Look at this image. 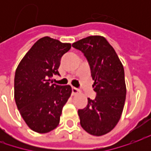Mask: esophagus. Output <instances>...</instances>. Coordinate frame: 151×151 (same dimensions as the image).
Instances as JSON below:
<instances>
[{"mask_svg":"<svg viewBox=\"0 0 151 151\" xmlns=\"http://www.w3.org/2000/svg\"><path fill=\"white\" fill-rule=\"evenodd\" d=\"M78 92H80V90H79L78 88H76V87H72V94L73 95H75V94H77Z\"/></svg>","mask_w":151,"mask_h":151,"instance_id":"1","label":"esophagus"}]
</instances>
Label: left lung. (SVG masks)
<instances>
[{
  "label": "left lung",
  "mask_w": 151,
  "mask_h": 151,
  "mask_svg": "<svg viewBox=\"0 0 151 151\" xmlns=\"http://www.w3.org/2000/svg\"><path fill=\"white\" fill-rule=\"evenodd\" d=\"M83 53L94 80L95 99L79 109L81 127L92 135L101 136L118 124L126 98L124 70L113 47L101 36H89L72 44Z\"/></svg>",
  "instance_id": "8db88e82"
}]
</instances>
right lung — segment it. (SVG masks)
<instances>
[{"instance_id":"add662e5","label":"right lung","mask_w":151,"mask_h":151,"mask_svg":"<svg viewBox=\"0 0 151 151\" xmlns=\"http://www.w3.org/2000/svg\"><path fill=\"white\" fill-rule=\"evenodd\" d=\"M70 48V44L44 37L32 45L16 70L17 107L27 126L37 133H48L58 126L63 107L72 91L69 85L50 81L54 75H60L61 58Z\"/></svg>"}]
</instances>
